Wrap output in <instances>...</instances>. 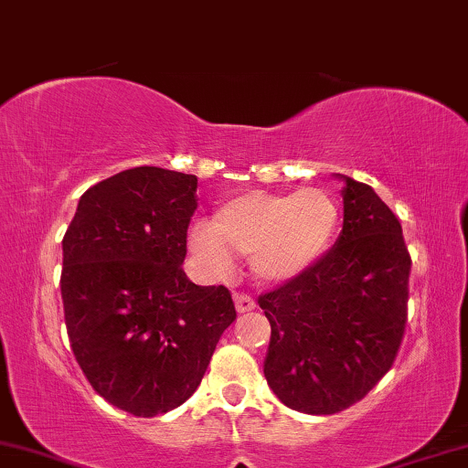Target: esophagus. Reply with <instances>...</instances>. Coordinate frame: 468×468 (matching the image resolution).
<instances>
[{"instance_id":"34e87169","label":"esophagus","mask_w":468,"mask_h":468,"mask_svg":"<svg viewBox=\"0 0 468 468\" xmlns=\"http://www.w3.org/2000/svg\"><path fill=\"white\" fill-rule=\"evenodd\" d=\"M234 302H236V310H239L240 314L255 310V300H253V297L245 295V293H236L234 295Z\"/></svg>"}]
</instances>
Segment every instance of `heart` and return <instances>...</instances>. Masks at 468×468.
I'll list each match as a JSON object with an SVG mask.
<instances>
[{"label": "heart", "mask_w": 468, "mask_h": 468, "mask_svg": "<svg viewBox=\"0 0 468 468\" xmlns=\"http://www.w3.org/2000/svg\"><path fill=\"white\" fill-rule=\"evenodd\" d=\"M340 228V205L329 192H249L223 202L215 221H194L187 242L207 272L228 276L237 257H249L260 282L293 281L327 253Z\"/></svg>", "instance_id": "obj_1"}]
</instances>
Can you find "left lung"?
I'll list each match as a JSON object with an SVG mask.
<instances>
[{
    "label": "left lung",
    "mask_w": 468,
    "mask_h": 468,
    "mask_svg": "<svg viewBox=\"0 0 468 468\" xmlns=\"http://www.w3.org/2000/svg\"><path fill=\"white\" fill-rule=\"evenodd\" d=\"M344 226L313 268L261 295L272 335L268 386L287 408L327 416L361 401L395 363L408 321L411 260L401 223L346 175Z\"/></svg>",
    "instance_id": "8db88e82"
}]
</instances>
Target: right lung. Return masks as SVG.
<instances>
[{
    "label": "right lung",
    "mask_w": 468,
    "mask_h": 468,
    "mask_svg": "<svg viewBox=\"0 0 468 468\" xmlns=\"http://www.w3.org/2000/svg\"><path fill=\"white\" fill-rule=\"evenodd\" d=\"M196 175L137 166L82 194L63 239L65 324L94 390L152 418L200 386L236 310L229 291L187 279Z\"/></svg>",
    "instance_id": "obj_1"
}]
</instances>
